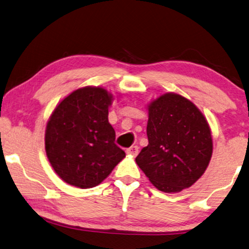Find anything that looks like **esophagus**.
Returning a JSON list of instances; mask_svg holds the SVG:
<instances>
[{
    "mask_svg": "<svg viewBox=\"0 0 249 249\" xmlns=\"http://www.w3.org/2000/svg\"><path fill=\"white\" fill-rule=\"evenodd\" d=\"M126 154L131 156H136L139 154V147L137 146H131V147L126 149Z\"/></svg>",
    "mask_w": 249,
    "mask_h": 249,
    "instance_id": "esophagus-1",
    "label": "esophagus"
}]
</instances>
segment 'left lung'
I'll return each instance as SVG.
<instances>
[{
  "label": "left lung",
  "instance_id": "obj_1",
  "mask_svg": "<svg viewBox=\"0 0 249 249\" xmlns=\"http://www.w3.org/2000/svg\"><path fill=\"white\" fill-rule=\"evenodd\" d=\"M148 145L136 164L159 191L178 193L195 184L213 154L210 124L199 108L176 93L161 94L147 104Z\"/></svg>",
  "mask_w": 249,
  "mask_h": 249
}]
</instances>
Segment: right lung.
Wrapping results in <instances>:
<instances>
[{
    "label": "right lung",
    "mask_w": 249,
    "mask_h": 249,
    "mask_svg": "<svg viewBox=\"0 0 249 249\" xmlns=\"http://www.w3.org/2000/svg\"><path fill=\"white\" fill-rule=\"evenodd\" d=\"M113 94L101 86L73 90L56 105L47 121L45 152L51 166L72 186L100 185L125 157L114 143L108 122Z\"/></svg>",
    "instance_id": "1"
}]
</instances>
